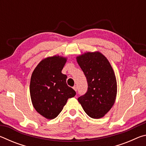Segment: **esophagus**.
Returning <instances> with one entry per match:
<instances>
[{
  "label": "esophagus",
  "mask_w": 146,
  "mask_h": 146,
  "mask_svg": "<svg viewBox=\"0 0 146 146\" xmlns=\"http://www.w3.org/2000/svg\"><path fill=\"white\" fill-rule=\"evenodd\" d=\"M77 86H73V90H75V91H77Z\"/></svg>",
  "instance_id": "obj_1"
}]
</instances>
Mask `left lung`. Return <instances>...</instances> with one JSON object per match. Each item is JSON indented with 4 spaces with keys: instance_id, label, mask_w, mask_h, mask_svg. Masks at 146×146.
I'll return each instance as SVG.
<instances>
[{
    "instance_id": "1",
    "label": "left lung",
    "mask_w": 146,
    "mask_h": 146,
    "mask_svg": "<svg viewBox=\"0 0 146 146\" xmlns=\"http://www.w3.org/2000/svg\"><path fill=\"white\" fill-rule=\"evenodd\" d=\"M87 79L88 91L78 101L89 117H103L113 107L117 93V80L110 62L102 53L87 52L76 57Z\"/></svg>"
}]
</instances>
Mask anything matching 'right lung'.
<instances>
[{
    "label": "right lung",
    "mask_w": 146,
    "mask_h": 146,
    "mask_svg": "<svg viewBox=\"0 0 146 146\" xmlns=\"http://www.w3.org/2000/svg\"><path fill=\"white\" fill-rule=\"evenodd\" d=\"M66 60V58L58 55L44 58L31 75L29 91L32 104L47 119L57 117L68 98L76 95L66 84L67 76L62 73Z\"/></svg>",
    "instance_id": "add662e5"
}]
</instances>
